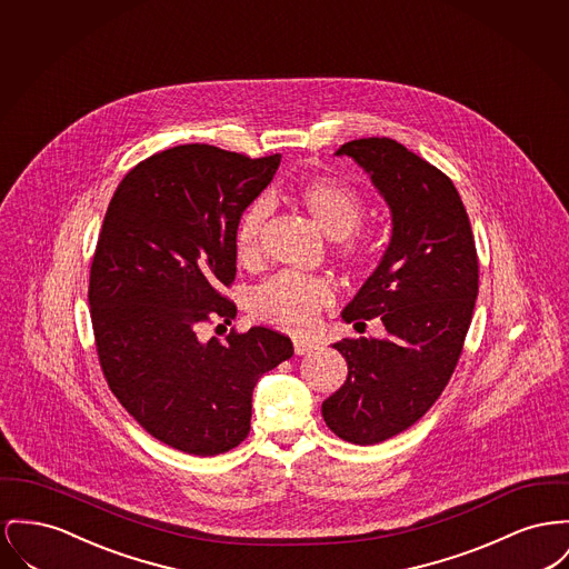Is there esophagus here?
<instances>
[{"instance_id":"1","label":"esophagus","mask_w":569,"mask_h":569,"mask_svg":"<svg viewBox=\"0 0 569 569\" xmlns=\"http://www.w3.org/2000/svg\"><path fill=\"white\" fill-rule=\"evenodd\" d=\"M292 343H295V352H297V355H307L309 350L316 348V343H313L311 339H302V337H295Z\"/></svg>"}]
</instances>
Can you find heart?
Here are the masks:
<instances>
[{
  "instance_id": "1",
  "label": "heart",
  "mask_w": 569,
  "mask_h": 569,
  "mask_svg": "<svg viewBox=\"0 0 569 569\" xmlns=\"http://www.w3.org/2000/svg\"><path fill=\"white\" fill-rule=\"evenodd\" d=\"M292 200L335 238V253L348 267H366L373 256L368 234L359 230L366 217L363 196L333 176H305L290 189ZM268 217L267 201H251L236 223V253L251 262L260 253V238ZM333 299L331 283L322 277L283 270L268 279L251 299V316L258 322L283 331H305L316 313Z\"/></svg>"
}]
</instances>
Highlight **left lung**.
Segmentation results:
<instances>
[{"instance_id": "obj_1", "label": "left lung", "mask_w": 569, "mask_h": 569, "mask_svg": "<svg viewBox=\"0 0 569 569\" xmlns=\"http://www.w3.org/2000/svg\"><path fill=\"white\" fill-rule=\"evenodd\" d=\"M335 154L368 171L393 230L380 264L341 311L355 329L380 318L387 337L333 343L348 378L322 401V417L339 438L376 445L417 423L447 387L470 327L479 262L467 208L440 169L389 137L355 139Z\"/></svg>"}]
</instances>
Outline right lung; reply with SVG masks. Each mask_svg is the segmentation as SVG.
<instances>
[{
    "label": "right lung",
    "mask_w": 569,
    "mask_h": 569,
    "mask_svg": "<svg viewBox=\"0 0 569 569\" xmlns=\"http://www.w3.org/2000/svg\"><path fill=\"white\" fill-rule=\"evenodd\" d=\"M281 163L208 143L176 146L134 166L109 201L90 268V313L104 380L134 421L191 456H219L251 428L256 382L295 355L267 327L232 322L236 223Z\"/></svg>",
    "instance_id": "add662e5"
}]
</instances>
